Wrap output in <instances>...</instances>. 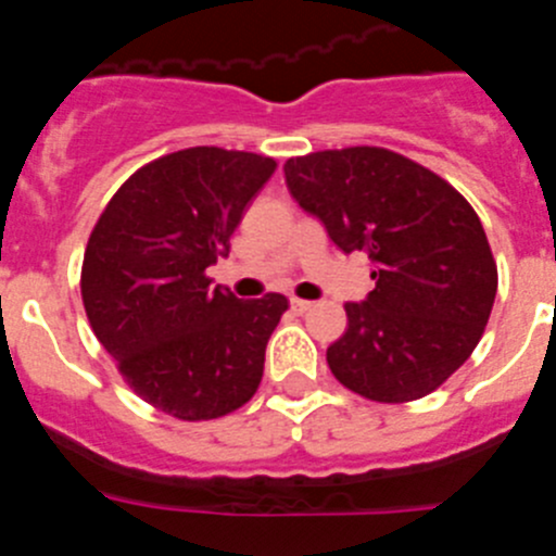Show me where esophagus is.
<instances>
[{
    "label": "esophagus",
    "mask_w": 556,
    "mask_h": 556,
    "mask_svg": "<svg viewBox=\"0 0 556 556\" xmlns=\"http://www.w3.org/2000/svg\"><path fill=\"white\" fill-rule=\"evenodd\" d=\"M289 303H292V312L294 314H306L308 308H312V303L301 301V298H292V301H289Z\"/></svg>",
    "instance_id": "1"
}]
</instances>
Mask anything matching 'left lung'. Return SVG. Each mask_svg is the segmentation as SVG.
Wrapping results in <instances>:
<instances>
[{
	"mask_svg": "<svg viewBox=\"0 0 556 556\" xmlns=\"http://www.w3.org/2000/svg\"><path fill=\"white\" fill-rule=\"evenodd\" d=\"M283 175L339 250L372 262L376 287L345 303L348 328L326 353L339 384L378 404L434 392L479 345L498 289L476 211L448 180L384 147L308 152Z\"/></svg>",
	"mask_w": 556,
	"mask_h": 556,
	"instance_id": "left-lung-1",
	"label": "left lung"
}]
</instances>
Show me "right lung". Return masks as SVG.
Listing matches in <instances>:
<instances>
[{
  "label": "right lung",
  "mask_w": 556,
  "mask_h": 556,
  "mask_svg": "<svg viewBox=\"0 0 556 556\" xmlns=\"http://www.w3.org/2000/svg\"><path fill=\"white\" fill-rule=\"evenodd\" d=\"M275 159L189 147L136 169L97 219L83 255L88 323L141 401L178 420H214L255 395L264 351L289 303L239 301L205 269L228 255Z\"/></svg>",
  "instance_id": "obj_1"
}]
</instances>
